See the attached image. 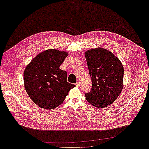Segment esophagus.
<instances>
[{
	"mask_svg": "<svg viewBox=\"0 0 149 149\" xmlns=\"http://www.w3.org/2000/svg\"><path fill=\"white\" fill-rule=\"evenodd\" d=\"M76 86H77V87H80V86H81V82H80V81H79V82H77V84H76Z\"/></svg>",
	"mask_w": 149,
	"mask_h": 149,
	"instance_id": "34e87169",
	"label": "esophagus"
}]
</instances>
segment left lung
I'll return each instance as SVG.
<instances>
[{"label": "left lung", "mask_w": 149, "mask_h": 149, "mask_svg": "<svg viewBox=\"0 0 149 149\" xmlns=\"http://www.w3.org/2000/svg\"><path fill=\"white\" fill-rule=\"evenodd\" d=\"M85 56L91 77L92 89L86 100L96 108H105L113 103L124 86V68L111 51L96 47L86 51Z\"/></svg>", "instance_id": "obj_1"}]
</instances>
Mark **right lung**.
<instances>
[{
	"label": "right lung",
	"mask_w": 149,
	"mask_h": 149,
	"mask_svg": "<svg viewBox=\"0 0 149 149\" xmlns=\"http://www.w3.org/2000/svg\"><path fill=\"white\" fill-rule=\"evenodd\" d=\"M68 53L49 49L31 61L23 72L24 86L32 102L49 110L61 105L74 84L67 81V72L59 68Z\"/></svg>",
	"instance_id": "right-lung-1"
}]
</instances>
